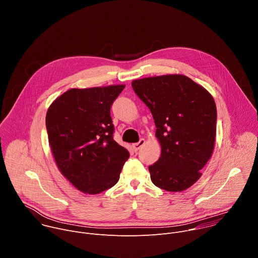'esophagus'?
<instances>
[{
	"mask_svg": "<svg viewBox=\"0 0 258 258\" xmlns=\"http://www.w3.org/2000/svg\"><path fill=\"white\" fill-rule=\"evenodd\" d=\"M144 144H145V139H141L138 143H136V144H134V145H133V148H134V150H135V151L140 150V148H141V147H142Z\"/></svg>",
	"mask_w": 258,
	"mask_h": 258,
	"instance_id": "obj_1",
	"label": "esophagus"
}]
</instances>
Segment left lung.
<instances>
[{"label": "left lung", "mask_w": 258, "mask_h": 258, "mask_svg": "<svg viewBox=\"0 0 258 258\" xmlns=\"http://www.w3.org/2000/svg\"><path fill=\"white\" fill-rule=\"evenodd\" d=\"M132 87L150 109L161 146L149 166L154 185L168 192L190 188L210 159L216 134L212 96L186 76L167 75L135 80Z\"/></svg>", "instance_id": "obj_1"}]
</instances>
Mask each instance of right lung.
<instances>
[{
	"instance_id": "1",
	"label": "right lung",
	"mask_w": 258,
	"mask_h": 258,
	"mask_svg": "<svg viewBox=\"0 0 258 258\" xmlns=\"http://www.w3.org/2000/svg\"><path fill=\"white\" fill-rule=\"evenodd\" d=\"M124 85L71 89L49 107L46 127L61 173L78 190L99 194L113 187L130 153L113 140L110 108Z\"/></svg>"
}]
</instances>
